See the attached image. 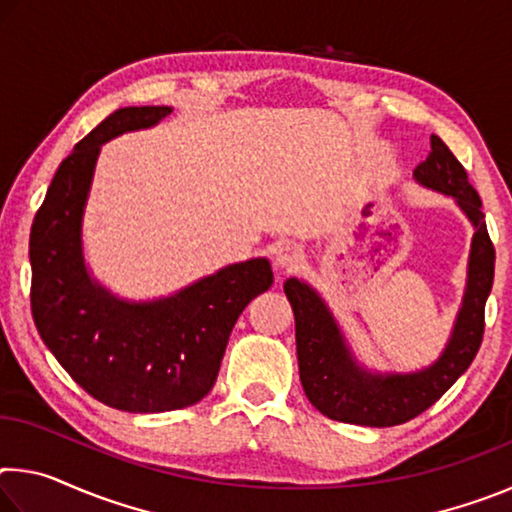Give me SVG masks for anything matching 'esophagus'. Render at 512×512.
Instances as JSON below:
<instances>
[{
  "mask_svg": "<svg viewBox=\"0 0 512 512\" xmlns=\"http://www.w3.org/2000/svg\"><path fill=\"white\" fill-rule=\"evenodd\" d=\"M302 250L293 244H284L275 250V266L282 268V271H291V268H296L298 264H302Z\"/></svg>",
  "mask_w": 512,
  "mask_h": 512,
  "instance_id": "esophagus-1",
  "label": "esophagus"
}]
</instances>
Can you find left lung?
Segmentation results:
<instances>
[{
	"mask_svg": "<svg viewBox=\"0 0 512 512\" xmlns=\"http://www.w3.org/2000/svg\"><path fill=\"white\" fill-rule=\"evenodd\" d=\"M413 180L433 192L452 196L474 235L467 259V282L452 334L440 357L413 372L370 370L354 357L339 320L320 293L298 277L284 282L296 316V350L305 395L327 418L393 427L415 418L440 400L470 368L483 339V311L495 280V246L485 228L481 198L467 180L463 164L440 137H431L429 158L413 169Z\"/></svg>",
	"mask_w": 512,
	"mask_h": 512,
	"instance_id": "left-lung-1",
	"label": "left lung"
}]
</instances>
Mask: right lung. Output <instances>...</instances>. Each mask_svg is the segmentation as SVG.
<instances>
[{
    "mask_svg": "<svg viewBox=\"0 0 512 512\" xmlns=\"http://www.w3.org/2000/svg\"><path fill=\"white\" fill-rule=\"evenodd\" d=\"M169 106L119 108L60 162L31 225V311L40 339L94 400L128 413L176 411L212 391L241 311L273 284L253 257L155 300L119 298L83 255V214L101 146L144 131Z\"/></svg>",
    "mask_w": 512,
    "mask_h": 512,
    "instance_id": "1",
    "label": "right lung"
}]
</instances>
